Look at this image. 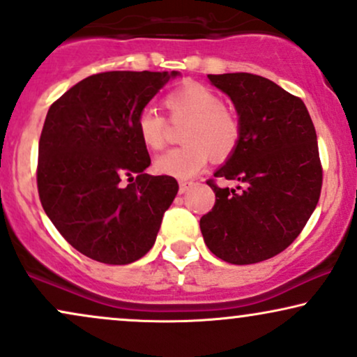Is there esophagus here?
Returning <instances> with one entry per match:
<instances>
[{"mask_svg": "<svg viewBox=\"0 0 357 357\" xmlns=\"http://www.w3.org/2000/svg\"><path fill=\"white\" fill-rule=\"evenodd\" d=\"M191 186H192V181H181L179 183V192L183 195V192H186Z\"/></svg>", "mask_w": 357, "mask_h": 357, "instance_id": "obj_1", "label": "esophagus"}]
</instances>
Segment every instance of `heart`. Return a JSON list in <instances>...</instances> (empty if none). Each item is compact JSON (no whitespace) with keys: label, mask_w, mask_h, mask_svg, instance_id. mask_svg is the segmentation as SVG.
I'll return each mask as SVG.
<instances>
[{"label":"heart","mask_w":357,"mask_h":357,"mask_svg":"<svg viewBox=\"0 0 357 357\" xmlns=\"http://www.w3.org/2000/svg\"><path fill=\"white\" fill-rule=\"evenodd\" d=\"M165 108L171 121H184V146L169 149L154 162L160 174L178 179H190L206 166L211 154L213 160H226L241 139V123L225 101L209 86L186 83L165 96ZM136 131L141 143L158 151L166 144L167 119L153 108L139 111Z\"/></svg>","instance_id":"obj_1"}]
</instances>
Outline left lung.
<instances>
[{
    "label": "left lung",
    "mask_w": 357,
    "mask_h": 357,
    "mask_svg": "<svg viewBox=\"0 0 357 357\" xmlns=\"http://www.w3.org/2000/svg\"><path fill=\"white\" fill-rule=\"evenodd\" d=\"M234 102L241 139L208 179L216 203L199 221L206 246L231 264L279 255L301 234L323 186V166L311 116L301 98L251 73L208 75ZM239 181L236 190L215 179Z\"/></svg>",
    "instance_id": "1"
}]
</instances>
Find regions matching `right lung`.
Masks as SVG:
<instances>
[{
	"label": "right lung",
	"instance_id": "right-lung-1",
	"mask_svg": "<svg viewBox=\"0 0 357 357\" xmlns=\"http://www.w3.org/2000/svg\"><path fill=\"white\" fill-rule=\"evenodd\" d=\"M176 75L98 73L51 105L38 148V195L59 234L81 255L130 264L156 241L179 186L173 176L144 173L151 158L136 118Z\"/></svg>",
	"mask_w": 357,
	"mask_h": 357
}]
</instances>
